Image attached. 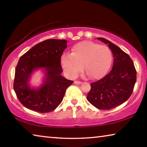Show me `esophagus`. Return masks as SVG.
Instances as JSON below:
<instances>
[{
	"label": "esophagus",
	"instance_id": "1",
	"mask_svg": "<svg viewBox=\"0 0 147 147\" xmlns=\"http://www.w3.org/2000/svg\"><path fill=\"white\" fill-rule=\"evenodd\" d=\"M74 83L75 84H78V85H79V84H82V82L80 81H77V80H75L74 82Z\"/></svg>",
	"mask_w": 147,
	"mask_h": 147
}]
</instances>
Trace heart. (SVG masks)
I'll list each match as a JSON object with an SVG mask.
<instances>
[{
    "label": "heart",
    "mask_w": 147,
    "mask_h": 147,
    "mask_svg": "<svg viewBox=\"0 0 147 147\" xmlns=\"http://www.w3.org/2000/svg\"><path fill=\"white\" fill-rule=\"evenodd\" d=\"M113 53L108 47L85 41L74 45L71 54H63L61 65L69 77L77 76L83 65L84 71L93 80L102 78L113 62Z\"/></svg>",
    "instance_id": "1"
}]
</instances>
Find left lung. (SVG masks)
I'll return each mask as SVG.
<instances>
[{"label":"left lung","instance_id":"obj_1","mask_svg":"<svg viewBox=\"0 0 147 147\" xmlns=\"http://www.w3.org/2000/svg\"><path fill=\"white\" fill-rule=\"evenodd\" d=\"M99 40L108 44L113 56L111 71L98 81L91 83L87 99L99 109H111L130 97L136 82V70L128 54L119 47L102 38Z\"/></svg>","mask_w":147,"mask_h":147}]
</instances>
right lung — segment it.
Wrapping results in <instances>:
<instances>
[{"mask_svg": "<svg viewBox=\"0 0 147 147\" xmlns=\"http://www.w3.org/2000/svg\"><path fill=\"white\" fill-rule=\"evenodd\" d=\"M67 43L64 39H47L20 58L16 68L13 89L20 102L26 108L48 113L61 102L67 88L73 83L61 74V57L67 47ZM42 68L46 72L44 84L39 88H31L29 80L31 73Z\"/></svg>", "mask_w": 147, "mask_h": 147, "instance_id": "add662e5", "label": "right lung"}]
</instances>
